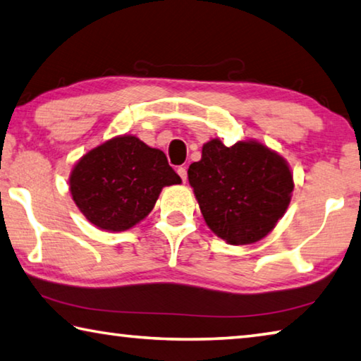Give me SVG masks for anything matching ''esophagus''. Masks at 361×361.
<instances>
[{
  "label": "esophagus",
  "instance_id": "obj_1",
  "mask_svg": "<svg viewBox=\"0 0 361 361\" xmlns=\"http://www.w3.org/2000/svg\"><path fill=\"white\" fill-rule=\"evenodd\" d=\"M176 172H178L183 183H186V180H188V170H186V167H178V170H176Z\"/></svg>",
  "mask_w": 361,
  "mask_h": 361
}]
</instances>
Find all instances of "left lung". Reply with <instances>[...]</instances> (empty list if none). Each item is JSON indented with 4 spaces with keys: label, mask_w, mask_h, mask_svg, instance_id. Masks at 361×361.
I'll list each match as a JSON object with an SVG mask.
<instances>
[{
    "label": "left lung",
    "mask_w": 361,
    "mask_h": 361,
    "mask_svg": "<svg viewBox=\"0 0 361 361\" xmlns=\"http://www.w3.org/2000/svg\"><path fill=\"white\" fill-rule=\"evenodd\" d=\"M209 228L231 245L261 240L285 215L295 188L282 156L258 142L204 145L202 159L188 169Z\"/></svg>",
    "instance_id": "left-lung-1"
}]
</instances>
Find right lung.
Here are the masks:
<instances>
[{
	"label": "right lung",
	"instance_id": "obj_1",
	"mask_svg": "<svg viewBox=\"0 0 361 361\" xmlns=\"http://www.w3.org/2000/svg\"><path fill=\"white\" fill-rule=\"evenodd\" d=\"M180 183L161 149L121 135L79 159L70 175V191L90 223L119 232L149 215L164 186Z\"/></svg>",
	"mask_w": 361,
	"mask_h": 361
}]
</instances>
